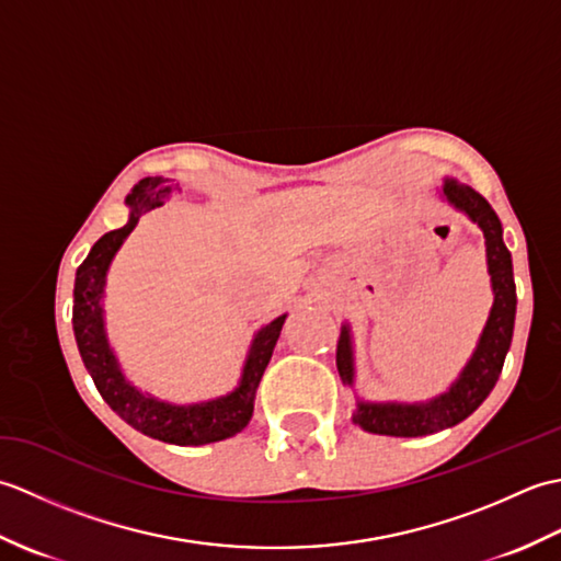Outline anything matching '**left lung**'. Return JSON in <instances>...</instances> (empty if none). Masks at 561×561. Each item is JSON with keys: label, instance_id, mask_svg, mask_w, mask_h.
Segmentation results:
<instances>
[{"label": "left lung", "instance_id": "obj_1", "mask_svg": "<svg viewBox=\"0 0 561 561\" xmlns=\"http://www.w3.org/2000/svg\"><path fill=\"white\" fill-rule=\"evenodd\" d=\"M438 197L448 202L453 209L462 211L484 233L486 272H490L494 296L490 318H486L478 347L472 350L468 364L438 396L420 402H374L356 396L354 424H359L368 434L412 438L444 432V428L468 420L496 386L511 347V337H514L516 282L514 262H511V253L504 243L502 221H499L490 202L474 193L470 185L458 183L456 178H444V183L438 185ZM337 371L342 383L354 388V335L350 323H344L340 332Z\"/></svg>", "mask_w": 561, "mask_h": 561}]
</instances>
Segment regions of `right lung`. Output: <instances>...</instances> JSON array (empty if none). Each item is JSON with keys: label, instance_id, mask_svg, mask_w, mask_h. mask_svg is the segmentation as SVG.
<instances>
[{"label": "right lung", "instance_id": "add662e5", "mask_svg": "<svg viewBox=\"0 0 561 561\" xmlns=\"http://www.w3.org/2000/svg\"><path fill=\"white\" fill-rule=\"evenodd\" d=\"M173 193L175 187L157 175L139 181L133 187V193L125 197V205L129 207L127 224L123 229L101 236L77 270L71 325H75V337L83 366H87L93 383H96L101 398L111 404V410L121 420H125L145 436L163 440V444L205 446L214 444V440L231 438L248 426L250 416H253L260 378L272 359L274 344L279 340L287 313L274 318L272 323L262 325L255 332L245 354L238 386L231 392H226V396L187 404L169 402L151 396V392L139 390L125 376L108 340V330H105V282H108L113 257L127 241V236L135 231L141 214L161 207Z\"/></svg>", "mask_w": 561, "mask_h": 561}]
</instances>
